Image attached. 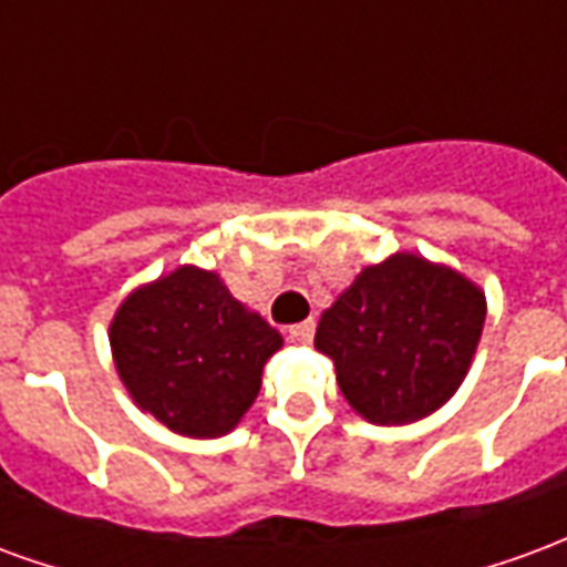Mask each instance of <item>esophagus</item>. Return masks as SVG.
<instances>
[{"instance_id":"esophagus-1","label":"esophagus","mask_w":567,"mask_h":567,"mask_svg":"<svg viewBox=\"0 0 567 567\" xmlns=\"http://www.w3.org/2000/svg\"><path fill=\"white\" fill-rule=\"evenodd\" d=\"M312 333H316V324H312V321H300V324H291V328H288V340H291V343H309Z\"/></svg>"}]
</instances>
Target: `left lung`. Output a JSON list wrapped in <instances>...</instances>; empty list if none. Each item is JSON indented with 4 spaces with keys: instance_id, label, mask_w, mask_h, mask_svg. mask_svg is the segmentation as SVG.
Listing matches in <instances>:
<instances>
[{
    "instance_id": "obj_1",
    "label": "left lung",
    "mask_w": 567,
    "mask_h": 567,
    "mask_svg": "<svg viewBox=\"0 0 567 567\" xmlns=\"http://www.w3.org/2000/svg\"><path fill=\"white\" fill-rule=\"evenodd\" d=\"M486 295L462 272L398 251L364 267L321 312L316 349L373 425H410L450 401L471 368Z\"/></svg>"
}]
</instances>
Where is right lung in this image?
<instances>
[{
	"label": "right lung",
	"instance_id": "obj_1",
	"mask_svg": "<svg viewBox=\"0 0 567 567\" xmlns=\"http://www.w3.org/2000/svg\"><path fill=\"white\" fill-rule=\"evenodd\" d=\"M109 343L133 401L185 437L234 431L282 333L209 270L178 267L117 307Z\"/></svg>",
	"mask_w": 567,
	"mask_h": 567
}]
</instances>
